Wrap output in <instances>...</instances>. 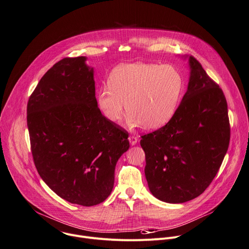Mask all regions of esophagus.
Listing matches in <instances>:
<instances>
[{"instance_id": "34e87169", "label": "esophagus", "mask_w": 249, "mask_h": 249, "mask_svg": "<svg viewBox=\"0 0 249 249\" xmlns=\"http://www.w3.org/2000/svg\"><path fill=\"white\" fill-rule=\"evenodd\" d=\"M128 140H129L131 145H135V144L138 142V138L135 137V136H129Z\"/></svg>"}]
</instances>
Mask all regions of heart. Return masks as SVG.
Returning <instances> with one entry per match:
<instances>
[{
    "mask_svg": "<svg viewBox=\"0 0 249 249\" xmlns=\"http://www.w3.org/2000/svg\"><path fill=\"white\" fill-rule=\"evenodd\" d=\"M107 85L98 93V106L107 119L120 123L127 109L129 128L157 129L174 116L184 79L173 65L135 62L115 67Z\"/></svg>",
    "mask_w": 249,
    "mask_h": 249,
    "instance_id": "obj_1",
    "label": "heart"
}]
</instances>
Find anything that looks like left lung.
Returning a JSON list of instances; mask_svg holds the SVG:
<instances>
[{
    "instance_id": "8db88e82",
    "label": "left lung",
    "mask_w": 249,
    "mask_h": 249,
    "mask_svg": "<svg viewBox=\"0 0 249 249\" xmlns=\"http://www.w3.org/2000/svg\"><path fill=\"white\" fill-rule=\"evenodd\" d=\"M188 90L169 122L142 136L144 174L159 200L183 203L200 196L227 153L231 128L222 89L189 56Z\"/></svg>"
}]
</instances>
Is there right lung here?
Masks as SVG:
<instances>
[{"label": "right lung", "instance_id": "1", "mask_svg": "<svg viewBox=\"0 0 249 249\" xmlns=\"http://www.w3.org/2000/svg\"><path fill=\"white\" fill-rule=\"evenodd\" d=\"M86 56L65 57L39 81L27 104L36 169L58 196L83 206L105 201L128 133L105 117Z\"/></svg>", "mask_w": 249, "mask_h": 249}]
</instances>
